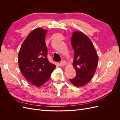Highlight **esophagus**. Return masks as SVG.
Listing matches in <instances>:
<instances>
[{"label": "esophagus", "instance_id": "1", "mask_svg": "<svg viewBox=\"0 0 120 120\" xmlns=\"http://www.w3.org/2000/svg\"><path fill=\"white\" fill-rule=\"evenodd\" d=\"M66 64H67V63L64 60H61L60 62V66H62V67L64 66L65 65H66Z\"/></svg>", "mask_w": 120, "mask_h": 120}]
</instances>
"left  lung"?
<instances>
[{
  "mask_svg": "<svg viewBox=\"0 0 120 120\" xmlns=\"http://www.w3.org/2000/svg\"><path fill=\"white\" fill-rule=\"evenodd\" d=\"M75 52L73 66L76 76L70 82L77 86L86 84L93 78L98 64V56L92 42L82 32L75 31L71 40Z\"/></svg>",
  "mask_w": 120,
  "mask_h": 120,
  "instance_id": "obj_1",
  "label": "left lung"
}]
</instances>
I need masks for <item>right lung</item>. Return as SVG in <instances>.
Returning a JSON list of instances; mask_svg holds the SVG:
<instances>
[{"mask_svg": "<svg viewBox=\"0 0 120 120\" xmlns=\"http://www.w3.org/2000/svg\"><path fill=\"white\" fill-rule=\"evenodd\" d=\"M47 31L36 28L21 45L19 54L20 70L27 80L37 86L48 81L56 66L49 61L45 42Z\"/></svg>", "mask_w": 120, "mask_h": 120, "instance_id": "add662e5", "label": "right lung"}]
</instances>
